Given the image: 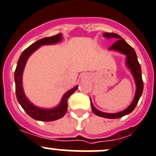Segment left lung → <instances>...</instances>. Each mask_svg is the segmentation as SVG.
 I'll return each instance as SVG.
<instances>
[{"instance_id": "1", "label": "left lung", "mask_w": 156, "mask_h": 156, "mask_svg": "<svg viewBox=\"0 0 156 156\" xmlns=\"http://www.w3.org/2000/svg\"><path fill=\"white\" fill-rule=\"evenodd\" d=\"M102 36L106 37V39H112L114 38L116 40L111 47L109 48V50H113V51L118 52L120 54H123L126 56V66L130 71L131 75H132L133 78H134V81H135L136 85V91L135 94H134V97L133 99V101L131 102L129 106L126 108L125 109H123L122 111L118 112V113H104L102 112L94 106L92 104V100H91V107H92V110L95 115L101 116V117H104V118H109V119H117L120 118L122 116H125V115L129 114L133 111L137 106V102L139 101L140 97L141 96V94L143 92V81L142 77H141V65H140L139 62L137 61V57L136 55V53L134 51V49L130 47V45L123 40L121 36L119 35L116 34V33H104Z\"/></svg>"}]
</instances>
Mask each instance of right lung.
<instances>
[{"label":"right lung","mask_w":156,"mask_h":156,"mask_svg":"<svg viewBox=\"0 0 156 156\" xmlns=\"http://www.w3.org/2000/svg\"><path fill=\"white\" fill-rule=\"evenodd\" d=\"M63 40L62 34L55 35L50 37H46L35 42L30 45L28 48L24 50L19 57L18 64H17L16 69L15 71V92H16V97L19 104L21 105L23 109L27 113L29 116L34 120H40V121H54L61 118L65 115L67 109H68V99L70 95L73 94L78 89V85L73 88L68 90L63 95L61 102L57 106L50 109L42 108L35 106L33 103L29 100L26 97L22 85V75L23 71L26 67V62L32 54L36 50L40 48L41 46L44 45H54L58 43H61Z\"/></svg>","instance_id":"obj_1"}]
</instances>
